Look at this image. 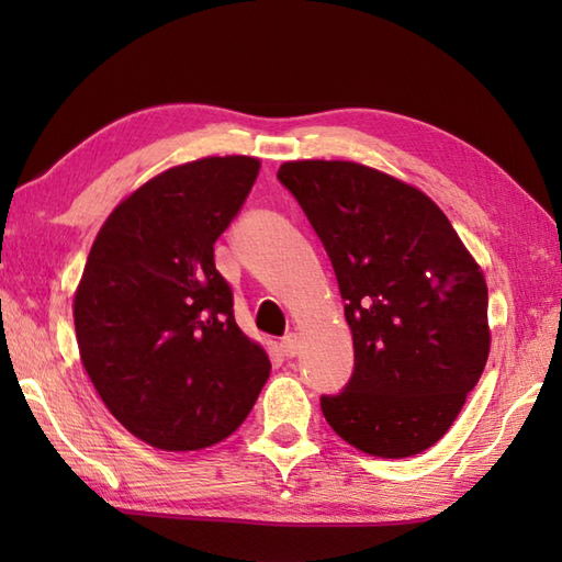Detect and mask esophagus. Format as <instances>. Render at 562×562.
Listing matches in <instances>:
<instances>
[{"label":"esophagus","mask_w":562,"mask_h":562,"mask_svg":"<svg viewBox=\"0 0 562 562\" xmlns=\"http://www.w3.org/2000/svg\"><path fill=\"white\" fill-rule=\"evenodd\" d=\"M280 350H282V355H284V357H296V355H300V350H302V340H300V336H296V333H290L288 338H282V342H280Z\"/></svg>","instance_id":"esophagus-1"}]
</instances>
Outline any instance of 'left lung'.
Segmentation results:
<instances>
[{"mask_svg":"<svg viewBox=\"0 0 562 562\" xmlns=\"http://www.w3.org/2000/svg\"><path fill=\"white\" fill-rule=\"evenodd\" d=\"M336 270L355 374L321 398L328 425L369 457L405 459L447 435L491 352L487 284L420 188L357 161H284Z\"/></svg>","mask_w":562,"mask_h":562,"instance_id":"obj_1","label":"left lung"}]
</instances>
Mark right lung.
Listing matches in <instances>:
<instances>
[{
  "instance_id": "right-lung-1",
  "label": "right lung",
  "mask_w": 562,
  "mask_h": 562,
  "mask_svg": "<svg viewBox=\"0 0 562 562\" xmlns=\"http://www.w3.org/2000/svg\"><path fill=\"white\" fill-rule=\"evenodd\" d=\"M256 157L171 166L103 222L75 292L81 364L130 435L164 451L229 437L270 376L236 326L214 241L256 183Z\"/></svg>"
}]
</instances>
